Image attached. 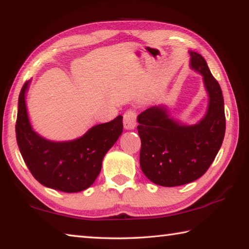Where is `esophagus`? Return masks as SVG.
Returning <instances> with one entry per match:
<instances>
[{
    "label": "esophagus",
    "instance_id": "esophagus-1",
    "mask_svg": "<svg viewBox=\"0 0 249 249\" xmlns=\"http://www.w3.org/2000/svg\"><path fill=\"white\" fill-rule=\"evenodd\" d=\"M137 113L133 110H128L124 113L123 124L126 129H134L136 126Z\"/></svg>",
    "mask_w": 249,
    "mask_h": 249
}]
</instances>
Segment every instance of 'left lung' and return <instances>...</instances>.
I'll list each match as a JSON object with an SVG mask.
<instances>
[{"label": "left lung", "instance_id": "obj_1", "mask_svg": "<svg viewBox=\"0 0 249 249\" xmlns=\"http://www.w3.org/2000/svg\"><path fill=\"white\" fill-rule=\"evenodd\" d=\"M191 66L202 75L209 107L195 125L170 119L163 106L149 107L137 117L143 174L160 186L174 187L194 182L206 173L219 152L225 134L222 90L200 54L191 52Z\"/></svg>", "mask_w": 249, "mask_h": 249}]
</instances>
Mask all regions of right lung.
Segmentation results:
<instances>
[{"label": "right lung", "mask_w": 249, "mask_h": 249, "mask_svg": "<svg viewBox=\"0 0 249 249\" xmlns=\"http://www.w3.org/2000/svg\"><path fill=\"white\" fill-rule=\"evenodd\" d=\"M18 98L16 139L22 159L34 178L49 188L77 193L91 186L101 171L102 160L123 132V116L93 126L71 142H50L35 132L29 123L25 93Z\"/></svg>", "instance_id": "right-lung-1"}]
</instances>
